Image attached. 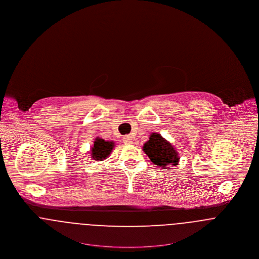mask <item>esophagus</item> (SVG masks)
<instances>
[{"label":"esophagus","mask_w":259,"mask_h":259,"mask_svg":"<svg viewBox=\"0 0 259 259\" xmlns=\"http://www.w3.org/2000/svg\"><path fill=\"white\" fill-rule=\"evenodd\" d=\"M123 143L125 145H131V144H133V139L130 135H126L123 137Z\"/></svg>","instance_id":"obj_1"}]
</instances>
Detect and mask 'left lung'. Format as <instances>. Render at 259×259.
<instances>
[{
  "mask_svg": "<svg viewBox=\"0 0 259 259\" xmlns=\"http://www.w3.org/2000/svg\"><path fill=\"white\" fill-rule=\"evenodd\" d=\"M143 151L155 165L166 167L169 164L178 165L179 156L176 149L160 134L152 133L143 146Z\"/></svg>",
  "mask_w": 259,
  "mask_h": 259,
  "instance_id": "8db88e82",
  "label": "left lung"
}]
</instances>
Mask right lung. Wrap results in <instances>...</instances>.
Returning a JSON list of instances; mask_svg holds the SVG:
<instances>
[{"label": "right lung", "mask_w": 259, "mask_h": 259, "mask_svg": "<svg viewBox=\"0 0 259 259\" xmlns=\"http://www.w3.org/2000/svg\"><path fill=\"white\" fill-rule=\"evenodd\" d=\"M114 143L105 141L102 138H96L94 141V146L92 147V158L95 160H103L106 159L113 150Z\"/></svg>", "instance_id": "1"}]
</instances>
